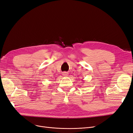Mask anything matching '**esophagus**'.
<instances>
[{
    "instance_id": "1",
    "label": "esophagus",
    "mask_w": 133,
    "mask_h": 133,
    "mask_svg": "<svg viewBox=\"0 0 133 133\" xmlns=\"http://www.w3.org/2000/svg\"><path fill=\"white\" fill-rule=\"evenodd\" d=\"M63 75L64 76H68V72H63Z\"/></svg>"
}]
</instances>
